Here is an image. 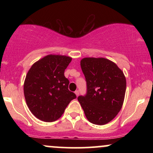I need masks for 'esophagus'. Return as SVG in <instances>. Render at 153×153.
<instances>
[{"label": "esophagus", "instance_id": "obj_1", "mask_svg": "<svg viewBox=\"0 0 153 153\" xmlns=\"http://www.w3.org/2000/svg\"><path fill=\"white\" fill-rule=\"evenodd\" d=\"M75 95H76L77 97H78V96H79V91H75Z\"/></svg>", "mask_w": 153, "mask_h": 153}]
</instances>
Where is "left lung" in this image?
Wrapping results in <instances>:
<instances>
[{
	"label": "left lung",
	"mask_w": 153,
	"mask_h": 153,
	"mask_svg": "<svg viewBox=\"0 0 153 153\" xmlns=\"http://www.w3.org/2000/svg\"><path fill=\"white\" fill-rule=\"evenodd\" d=\"M80 66L87 82L85 96H78L91 123L103 125L118 114L125 96L126 78L114 62L103 57H85Z\"/></svg>",
	"instance_id": "obj_1"
}]
</instances>
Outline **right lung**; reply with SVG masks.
Instances as JSON below:
<instances>
[{
    "instance_id": "obj_1",
    "label": "right lung",
    "mask_w": 153,
    "mask_h": 153,
    "mask_svg": "<svg viewBox=\"0 0 153 153\" xmlns=\"http://www.w3.org/2000/svg\"><path fill=\"white\" fill-rule=\"evenodd\" d=\"M71 60L68 56L48 54L34 62L28 71L24 84V97L29 110L40 120H57L76 98L68 90L69 80L64 75Z\"/></svg>"
}]
</instances>
